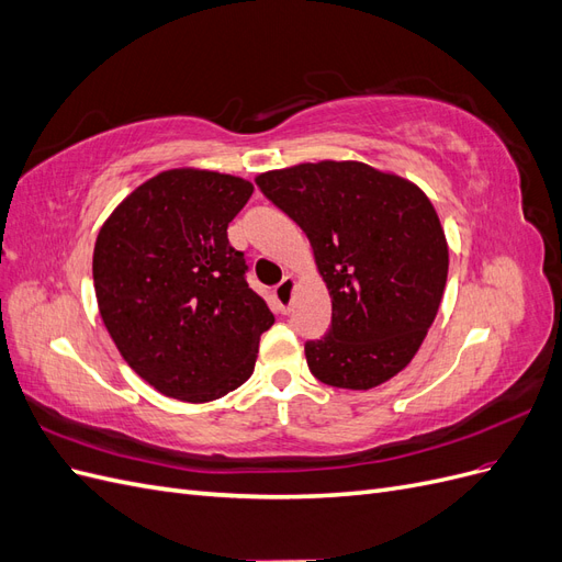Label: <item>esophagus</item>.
Instances as JSON below:
<instances>
[{
    "instance_id": "obj_1",
    "label": "esophagus",
    "mask_w": 562,
    "mask_h": 562,
    "mask_svg": "<svg viewBox=\"0 0 562 562\" xmlns=\"http://www.w3.org/2000/svg\"><path fill=\"white\" fill-rule=\"evenodd\" d=\"M295 283L297 279L295 277H285L277 288H274V297L279 302V310L283 314L291 312V304H293V293H295Z\"/></svg>"
}]
</instances>
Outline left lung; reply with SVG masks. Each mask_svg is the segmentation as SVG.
I'll use <instances>...</instances> for the list:
<instances>
[{"instance_id": "left-lung-1", "label": "left lung", "mask_w": 562, "mask_h": 562, "mask_svg": "<svg viewBox=\"0 0 562 562\" xmlns=\"http://www.w3.org/2000/svg\"><path fill=\"white\" fill-rule=\"evenodd\" d=\"M307 234L333 302L326 337L304 345L312 375L368 391L413 361L448 281V241L415 182L363 161H316L255 178Z\"/></svg>"}]
</instances>
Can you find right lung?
<instances>
[{"label": "right lung", "instance_id": "obj_1", "mask_svg": "<svg viewBox=\"0 0 562 562\" xmlns=\"http://www.w3.org/2000/svg\"><path fill=\"white\" fill-rule=\"evenodd\" d=\"M252 194L239 176L168 168L98 232L93 285L124 361L159 394L209 403L241 386L274 323L227 227Z\"/></svg>", "mask_w": 562, "mask_h": 562}]
</instances>
